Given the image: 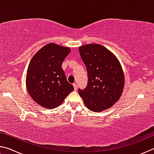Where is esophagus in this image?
<instances>
[{"instance_id":"1","label":"esophagus","mask_w":154,"mask_h":154,"mask_svg":"<svg viewBox=\"0 0 154 154\" xmlns=\"http://www.w3.org/2000/svg\"><path fill=\"white\" fill-rule=\"evenodd\" d=\"M72 85H73V87H74V90H77V85L76 84V83H73Z\"/></svg>"}]
</instances>
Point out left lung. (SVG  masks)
<instances>
[{
    "label": "left lung",
    "instance_id": "obj_1",
    "mask_svg": "<svg viewBox=\"0 0 154 154\" xmlns=\"http://www.w3.org/2000/svg\"><path fill=\"white\" fill-rule=\"evenodd\" d=\"M86 66V88L78 90L88 109L101 112L111 107L120 98L124 87V74L117 57L105 47L93 43L79 48Z\"/></svg>",
    "mask_w": 154,
    "mask_h": 154
}]
</instances>
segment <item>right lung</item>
Returning a JSON list of instances; mask_svg holds the SVG:
<instances>
[{
	"instance_id": "add662e5",
	"label": "right lung",
	"mask_w": 154,
	"mask_h": 154,
	"mask_svg": "<svg viewBox=\"0 0 154 154\" xmlns=\"http://www.w3.org/2000/svg\"><path fill=\"white\" fill-rule=\"evenodd\" d=\"M70 52L69 48L51 43L43 46L31 59L26 78V89L30 97L43 107H57L74 90L62 68Z\"/></svg>"
}]
</instances>
